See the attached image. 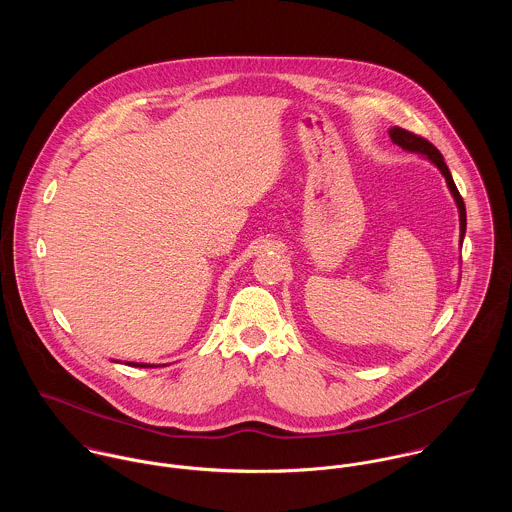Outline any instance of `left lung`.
Wrapping results in <instances>:
<instances>
[{"instance_id": "1", "label": "left lung", "mask_w": 512, "mask_h": 512, "mask_svg": "<svg viewBox=\"0 0 512 512\" xmlns=\"http://www.w3.org/2000/svg\"><path fill=\"white\" fill-rule=\"evenodd\" d=\"M388 134H390V140H392L396 146H400L402 149H406V151L420 153V155L428 157V159L438 167L439 171H441V175L445 177V183H447V187H449V191H451V195H453V199H455V205H457V209H459V228H461V242H463L465 228H467L465 203H463V199H461V195H459V191H457V187H455V183H453V177H451V173H449V169H447V165H445V161H443V155L439 153L438 147L434 146V144H430L426 138L416 136V134H412V132H408V130H404V128H392V130H388Z\"/></svg>"}]
</instances>
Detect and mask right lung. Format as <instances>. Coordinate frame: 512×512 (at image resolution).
<instances>
[{"instance_id":"right-lung-1","label":"right lung","mask_w":512,"mask_h":512,"mask_svg":"<svg viewBox=\"0 0 512 512\" xmlns=\"http://www.w3.org/2000/svg\"><path fill=\"white\" fill-rule=\"evenodd\" d=\"M130 366H142V368H151L153 365H146V363H128Z\"/></svg>"}]
</instances>
